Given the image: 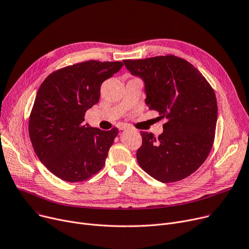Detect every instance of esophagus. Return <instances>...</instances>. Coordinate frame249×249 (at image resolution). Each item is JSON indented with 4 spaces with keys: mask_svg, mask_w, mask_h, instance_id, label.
Masks as SVG:
<instances>
[{
    "mask_svg": "<svg viewBox=\"0 0 249 249\" xmlns=\"http://www.w3.org/2000/svg\"><path fill=\"white\" fill-rule=\"evenodd\" d=\"M119 129L120 130H124V129H130V127L128 125H120Z\"/></svg>",
    "mask_w": 249,
    "mask_h": 249,
    "instance_id": "34e87169",
    "label": "esophagus"
}]
</instances>
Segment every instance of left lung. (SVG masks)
<instances>
[{"label":"left lung","mask_w":249,"mask_h":249,"mask_svg":"<svg viewBox=\"0 0 249 249\" xmlns=\"http://www.w3.org/2000/svg\"><path fill=\"white\" fill-rule=\"evenodd\" d=\"M123 62L143 81L148 108L167 121L158 138L141 131L140 166L165 183L187 178L213 148L217 122L213 89L196 68L174 54Z\"/></svg>","instance_id":"left-lung-1"}]
</instances>
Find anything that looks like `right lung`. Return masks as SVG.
<instances>
[{
  "label": "right lung",
  "instance_id": "1",
  "mask_svg": "<svg viewBox=\"0 0 249 249\" xmlns=\"http://www.w3.org/2000/svg\"><path fill=\"white\" fill-rule=\"evenodd\" d=\"M122 62L88 61L49 74L36 92L29 120L36 155L59 178L84 181L104 167L119 129L85 125V113L99 103L102 84Z\"/></svg>",
  "mask_w": 249,
  "mask_h": 249
}]
</instances>
